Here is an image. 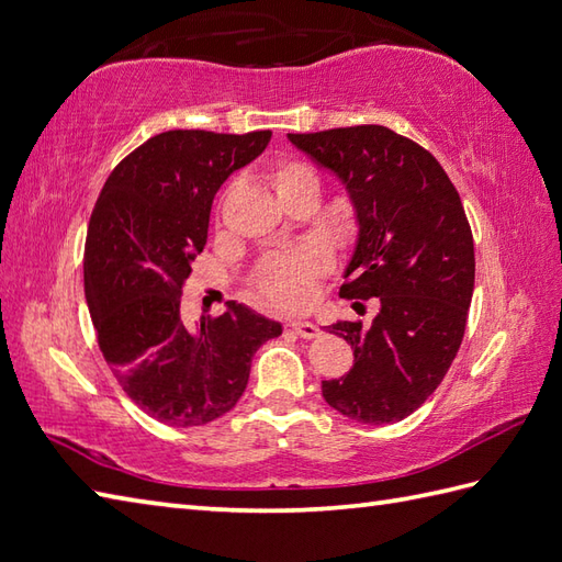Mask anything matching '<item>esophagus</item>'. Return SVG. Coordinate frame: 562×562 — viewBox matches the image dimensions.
I'll use <instances>...</instances> for the list:
<instances>
[{"instance_id":"esophagus-1","label":"esophagus","mask_w":562,"mask_h":562,"mask_svg":"<svg viewBox=\"0 0 562 562\" xmlns=\"http://www.w3.org/2000/svg\"><path fill=\"white\" fill-rule=\"evenodd\" d=\"M290 328H292L299 337H304V340H313V337L321 335L318 325L311 323V321H292Z\"/></svg>"}]
</instances>
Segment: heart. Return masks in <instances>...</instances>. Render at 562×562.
Here are the masks:
<instances>
[{"mask_svg":"<svg viewBox=\"0 0 562 562\" xmlns=\"http://www.w3.org/2000/svg\"><path fill=\"white\" fill-rule=\"evenodd\" d=\"M272 187H276L278 195L292 193L302 187H316L318 179L311 169L302 162H280L272 169ZM328 268V258L318 249H306L294 256H282L268 263L260 272L258 290L272 304L282 308H304L311 296L313 286H316V278Z\"/></svg>","mask_w":562,"mask_h":562,"instance_id":"b5f03b06","label":"heart"}]
</instances>
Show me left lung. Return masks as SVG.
Listing matches in <instances>:
<instances>
[{
    "label": "left lung",
    "mask_w": 562,
    "mask_h": 562,
    "mask_svg": "<svg viewBox=\"0 0 562 562\" xmlns=\"http://www.w3.org/2000/svg\"><path fill=\"white\" fill-rule=\"evenodd\" d=\"M286 138L342 181L355 211L340 296L378 299L371 325H330L355 367L323 381V397L359 424L407 419L446 378L467 328L474 239L460 193L434 155L385 126Z\"/></svg>",
    "instance_id": "8db88e82"
}]
</instances>
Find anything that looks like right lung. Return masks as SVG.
<instances>
[{"mask_svg": "<svg viewBox=\"0 0 562 562\" xmlns=\"http://www.w3.org/2000/svg\"><path fill=\"white\" fill-rule=\"evenodd\" d=\"M270 136H153L114 167L90 215L83 284L102 357L124 393L167 426L227 414L249 383L256 349L282 335L278 321L237 302L213 321L189 323L181 313L215 193Z\"/></svg>", "mask_w": 562, "mask_h": 562, "instance_id": "right-lung-1", "label": "right lung"}]
</instances>
